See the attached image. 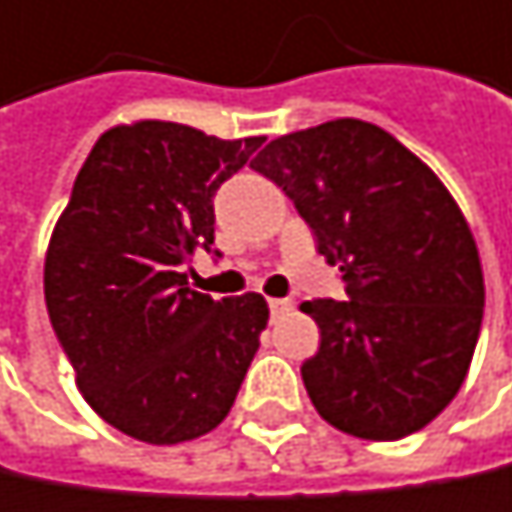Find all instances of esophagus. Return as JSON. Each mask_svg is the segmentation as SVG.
<instances>
[{"label": "esophagus", "instance_id": "obj_1", "mask_svg": "<svg viewBox=\"0 0 512 512\" xmlns=\"http://www.w3.org/2000/svg\"><path fill=\"white\" fill-rule=\"evenodd\" d=\"M268 309H271V315H274V318H280L283 312H288V309H291V300H280V297H271V300H268Z\"/></svg>", "mask_w": 512, "mask_h": 512}]
</instances>
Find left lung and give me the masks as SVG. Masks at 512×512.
<instances>
[{
    "mask_svg": "<svg viewBox=\"0 0 512 512\" xmlns=\"http://www.w3.org/2000/svg\"><path fill=\"white\" fill-rule=\"evenodd\" d=\"M277 182L339 265L345 300H306L321 330L300 365L318 416L359 439L421 430L460 392L483 321L475 235L439 176L386 129L330 120L271 141Z\"/></svg>",
    "mask_w": 512,
    "mask_h": 512,
    "instance_id": "obj_1",
    "label": "left lung"
}]
</instances>
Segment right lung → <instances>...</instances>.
<instances>
[{
	"label": "right lung",
	"instance_id": "add662e5",
	"mask_svg": "<svg viewBox=\"0 0 512 512\" xmlns=\"http://www.w3.org/2000/svg\"><path fill=\"white\" fill-rule=\"evenodd\" d=\"M164 120L99 135L52 229L43 294L76 386L120 433L176 445L215 430L268 327L262 294L188 288L215 244V194L262 147Z\"/></svg>",
	"mask_w": 512,
	"mask_h": 512
}]
</instances>
